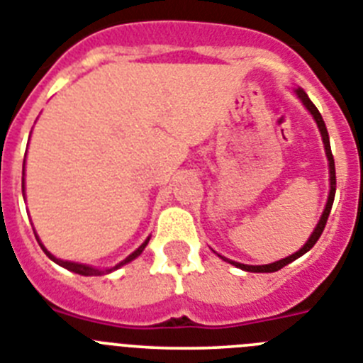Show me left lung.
Instances as JSON below:
<instances>
[{
    "instance_id": "1",
    "label": "left lung",
    "mask_w": 363,
    "mask_h": 363,
    "mask_svg": "<svg viewBox=\"0 0 363 363\" xmlns=\"http://www.w3.org/2000/svg\"><path fill=\"white\" fill-rule=\"evenodd\" d=\"M296 96H298L299 100H301V104H303L305 107H307V111L313 115L314 122L318 124V129H320V135H321V140H323V147H325V155H327V160H329V197H327V204H325V210H323V213H321L320 220H318L316 228L313 230V234H311V238L307 239V242H305L303 247L299 248L298 252H294L292 256L285 257V259H279V261H274V263H269V264H242V263H235V261L232 259H226V257L223 256H217L220 257V259L228 261L230 264H234V267H238V269L241 270H247V272H276V270L283 269L285 264L292 263L294 259H298V257H301L303 254H307L311 248L316 245V241L320 239L321 232H323V228H325L327 225V219H329V213H330V208H333V203H334V194H336V169H334V159H333V151H330V143H329V133H327V128H325V122H323V118H321L320 111L316 109V106H314L313 102H311V99L307 96V93H305L301 87H298V89L294 91Z\"/></svg>"
}]
</instances>
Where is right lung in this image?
<instances>
[{"label": "right lung", "mask_w": 363, "mask_h": 363, "mask_svg": "<svg viewBox=\"0 0 363 363\" xmlns=\"http://www.w3.org/2000/svg\"><path fill=\"white\" fill-rule=\"evenodd\" d=\"M23 168H25V166H23ZM23 175H25V169H23ZM21 190L25 191V177L21 179ZM34 235H36V234H34ZM36 239H38V242H40V247H42V250L45 252L47 256H49L50 259L55 261L56 264H60V267H64V269L71 270V272H74V274H80V276H104V274H109V272H113V270L121 269V267H124V264H128L129 261H133L135 257L140 256V254H143V252H144V248H146L147 242H150V238H147L146 241H144L143 245H140V247H138L137 250L133 252V254H129V256L125 257L124 261H121V263L115 264V267H111V269H96V267H91V264H84V263H74V261L58 259V257L52 256V254H50V252L47 250L45 247H43V242L40 241V238H38V235H36Z\"/></svg>", "instance_id": "1"}]
</instances>
